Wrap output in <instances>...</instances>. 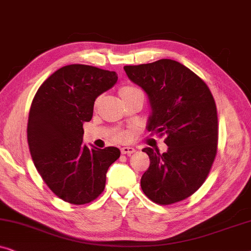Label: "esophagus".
<instances>
[{"instance_id":"1","label":"esophagus","mask_w":251,"mask_h":251,"mask_svg":"<svg viewBox=\"0 0 251 251\" xmlns=\"http://www.w3.org/2000/svg\"><path fill=\"white\" fill-rule=\"evenodd\" d=\"M136 150L133 149V147H130V146H126V147H122L121 149V153L122 154H126V155H131L132 153H135Z\"/></svg>"}]
</instances>
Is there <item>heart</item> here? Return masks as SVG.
<instances>
[{"label":"heart","mask_w":251,"mask_h":251,"mask_svg":"<svg viewBox=\"0 0 251 251\" xmlns=\"http://www.w3.org/2000/svg\"><path fill=\"white\" fill-rule=\"evenodd\" d=\"M119 95L121 97L122 101L126 100V99L131 98V97H136V96H140V97H144V94L142 92V90H139L138 88L135 87H130V85H126V87H122L119 90ZM114 138L116 140H126L128 138V133L125 131H119L115 133Z\"/></svg>","instance_id":"heart-1"}]
</instances>
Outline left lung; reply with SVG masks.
<instances>
[{
    "label": "left lung",
    "mask_w": 251,
    "mask_h": 251,
    "mask_svg": "<svg viewBox=\"0 0 251 251\" xmlns=\"http://www.w3.org/2000/svg\"><path fill=\"white\" fill-rule=\"evenodd\" d=\"M130 81L149 97L151 135L166 136L167 152H143L150 167L140 179L145 195L159 204L191 197L204 183L217 153V109L207 84L171 59L125 66Z\"/></svg>",
    "instance_id": "1"
}]
</instances>
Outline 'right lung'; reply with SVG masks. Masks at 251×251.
<instances>
[{"label": "right lung", "mask_w": 251, "mask_h": 251, "mask_svg": "<svg viewBox=\"0 0 251 251\" xmlns=\"http://www.w3.org/2000/svg\"><path fill=\"white\" fill-rule=\"evenodd\" d=\"M118 81V74L73 64L50 75L33 99L27 140L33 162L51 191L72 204H85L105 188L106 173L120 157L116 147L83 145V122L96 98Z\"/></svg>", "instance_id": "right-lung-1"}]
</instances>
